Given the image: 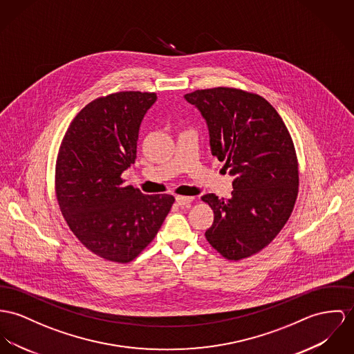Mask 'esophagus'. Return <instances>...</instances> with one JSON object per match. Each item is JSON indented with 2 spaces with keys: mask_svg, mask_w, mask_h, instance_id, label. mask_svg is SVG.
I'll use <instances>...</instances> for the list:
<instances>
[{
  "mask_svg": "<svg viewBox=\"0 0 354 354\" xmlns=\"http://www.w3.org/2000/svg\"><path fill=\"white\" fill-rule=\"evenodd\" d=\"M191 202H192V196H183V195H178L176 196V203L180 205V206L190 205Z\"/></svg>",
  "mask_w": 354,
  "mask_h": 354,
  "instance_id": "34e87169",
  "label": "esophagus"
}]
</instances>
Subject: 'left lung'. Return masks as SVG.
<instances>
[{
    "instance_id": "8db88e82",
    "label": "left lung",
    "mask_w": 354,
    "mask_h": 354,
    "mask_svg": "<svg viewBox=\"0 0 354 354\" xmlns=\"http://www.w3.org/2000/svg\"><path fill=\"white\" fill-rule=\"evenodd\" d=\"M207 122L212 153L234 176L230 199L206 194L214 212L205 236L227 260L259 253L291 216L299 189L291 135L272 105L234 87L195 90L185 95Z\"/></svg>"
}]
</instances>
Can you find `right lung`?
I'll list each match as a JSON object with an SVG mask.
<instances>
[{
    "label": "right lung",
    "instance_id": "obj_1",
    "mask_svg": "<svg viewBox=\"0 0 354 354\" xmlns=\"http://www.w3.org/2000/svg\"><path fill=\"white\" fill-rule=\"evenodd\" d=\"M156 93L118 91L100 97L75 115L62 140L55 192L74 236L94 254L129 263L152 243L175 198L144 195L124 186L135 163L141 120Z\"/></svg>",
    "mask_w": 354,
    "mask_h": 354
}]
</instances>
